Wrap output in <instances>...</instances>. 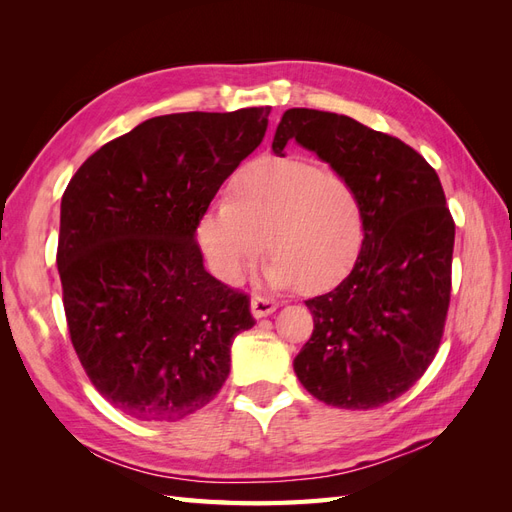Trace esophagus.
<instances>
[{
    "instance_id": "obj_1",
    "label": "esophagus",
    "mask_w": 512,
    "mask_h": 512,
    "mask_svg": "<svg viewBox=\"0 0 512 512\" xmlns=\"http://www.w3.org/2000/svg\"><path fill=\"white\" fill-rule=\"evenodd\" d=\"M277 307H280V303L273 301V299L260 297V294H254V297H252V314H254L256 318H265V316L273 314Z\"/></svg>"
}]
</instances>
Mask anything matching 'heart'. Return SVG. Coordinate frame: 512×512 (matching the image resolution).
I'll list each match as a JSON object with an SVG mask.
<instances>
[{
	"label": "heart",
	"mask_w": 512,
	"mask_h": 512,
	"mask_svg": "<svg viewBox=\"0 0 512 512\" xmlns=\"http://www.w3.org/2000/svg\"><path fill=\"white\" fill-rule=\"evenodd\" d=\"M215 275L239 284L267 250L271 286L318 292L352 271L365 243V211L354 183L303 158H258L228 185V198L198 222Z\"/></svg>",
	"instance_id": "b5f03b06"
}]
</instances>
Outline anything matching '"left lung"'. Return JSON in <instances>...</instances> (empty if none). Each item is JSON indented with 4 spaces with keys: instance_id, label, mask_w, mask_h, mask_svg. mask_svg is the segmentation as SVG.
Wrapping results in <instances>:
<instances>
[{
    "instance_id": "obj_1",
    "label": "left lung",
    "mask_w": 512,
    "mask_h": 512,
    "mask_svg": "<svg viewBox=\"0 0 512 512\" xmlns=\"http://www.w3.org/2000/svg\"><path fill=\"white\" fill-rule=\"evenodd\" d=\"M290 138L346 175L365 211L354 269L305 301L314 331L294 374L327 406L374 410L404 395L440 348L455 220L436 170L391 134L346 115L288 108L273 138L277 156Z\"/></svg>"
}]
</instances>
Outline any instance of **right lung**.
<instances>
[{
	"label": "right lung",
	"instance_id": "add662e5",
	"mask_svg": "<svg viewBox=\"0 0 512 512\" xmlns=\"http://www.w3.org/2000/svg\"><path fill=\"white\" fill-rule=\"evenodd\" d=\"M269 106L175 113L102 145L61 196L68 331L96 391L136 421L207 406L252 329L250 297L205 271L194 232L267 132Z\"/></svg>",
	"mask_w": 512,
	"mask_h": 512
}]
</instances>
